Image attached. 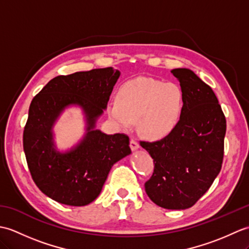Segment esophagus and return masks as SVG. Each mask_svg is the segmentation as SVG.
Segmentation results:
<instances>
[{"instance_id":"1","label":"esophagus","mask_w":249,"mask_h":249,"mask_svg":"<svg viewBox=\"0 0 249 249\" xmlns=\"http://www.w3.org/2000/svg\"><path fill=\"white\" fill-rule=\"evenodd\" d=\"M139 144H138V142L137 141H135L134 139H131L130 140V149H131V151H137L139 149Z\"/></svg>"}]
</instances>
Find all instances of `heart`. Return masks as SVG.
I'll list each match as a JSON object with an SVG mask.
<instances>
[{"instance_id":"heart-1","label":"heart","mask_w":249,"mask_h":249,"mask_svg":"<svg viewBox=\"0 0 249 249\" xmlns=\"http://www.w3.org/2000/svg\"><path fill=\"white\" fill-rule=\"evenodd\" d=\"M108 107L110 119L122 129L137 121L139 134L160 140L178 127L185 108V95L176 83L140 77L125 82Z\"/></svg>"}]
</instances>
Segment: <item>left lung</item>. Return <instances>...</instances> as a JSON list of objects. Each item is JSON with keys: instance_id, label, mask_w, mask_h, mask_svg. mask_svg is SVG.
Masks as SVG:
<instances>
[{"instance_id": "8db88e82", "label": "left lung", "mask_w": 249, "mask_h": 249, "mask_svg": "<svg viewBox=\"0 0 249 249\" xmlns=\"http://www.w3.org/2000/svg\"><path fill=\"white\" fill-rule=\"evenodd\" d=\"M171 72L185 95L182 119L163 139L140 144L155 163L144 185L147 196L160 208L185 210L208 192L218 176L227 124L211 87L188 68Z\"/></svg>"}]
</instances>
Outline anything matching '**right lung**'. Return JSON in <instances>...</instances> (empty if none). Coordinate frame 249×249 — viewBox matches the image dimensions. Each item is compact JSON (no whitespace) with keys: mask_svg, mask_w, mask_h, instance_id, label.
Here are the masks:
<instances>
[{"mask_svg":"<svg viewBox=\"0 0 249 249\" xmlns=\"http://www.w3.org/2000/svg\"><path fill=\"white\" fill-rule=\"evenodd\" d=\"M121 72L112 67L57 76L32 100L23 131V150L33 181L62 204L82 206L96 199L111 168L131 151L123 134L96 128ZM80 107L86 133L67 150L56 145L54 126L68 107Z\"/></svg>","mask_w":249,"mask_h":249,"instance_id":"1","label":"right lung"}]
</instances>
